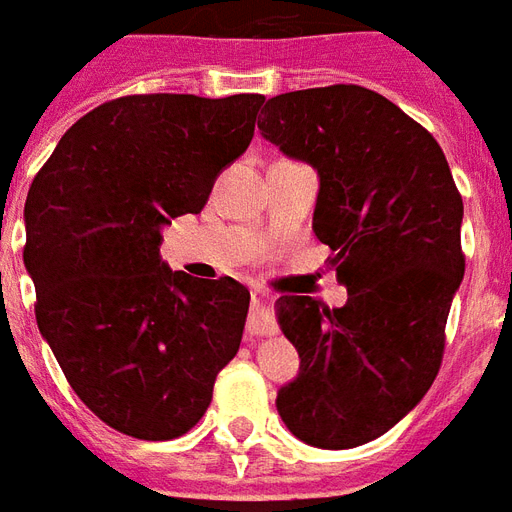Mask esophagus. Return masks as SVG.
<instances>
[{"label": "esophagus", "instance_id": "1", "mask_svg": "<svg viewBox=\"0 0 512 512\" xmlns=\"http://www.w3.org/2000/svg\"><path fill=\"white\" fill-rule=\"evenodd\" d=\"M276 331L271 312H268V295L252 293V309H249V320H246V333L249 336H271Z\"/></svg>", "mask_w": 512, "mask_h": 512}]
</instances>
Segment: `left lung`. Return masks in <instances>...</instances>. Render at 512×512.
<instances>
[{
	"mask_svg": "<svg viewBox=\"0 0 512 512\" xmlns=\"http://www.w3.org/2000/svg\"><path fill=\"white\" fill-rule=\"evenodd\" d=\"M263 138L320 176L314 236L347 304L282 295V333L301 372L276 396L306 445L358 448L382 437L437 377L445 323L464 279V203L429 130L355 83L276 94Z\"/></svg>",
	"mask_w": 512,
	"mask_h": 512,
	"instance_id": "1",
	"label": "left lung"
}]
</instances>
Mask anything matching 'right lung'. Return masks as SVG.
<instances>
[{"label": "right lung", "mask_w": 512, "mask_h": 512, "mask_svg": "<svg viewBox=\"0 0 512 512\" xmlns=\"http://www.w3.org/2000/svg\"><path fill=\"white\" fill-rule=\"evenodd\" d=\"M263 94H130L64 132L26 195L34 317L70 388L111 429L176 439L233 361L249 290L160 257L162 227L200 214L255 135Z\"/></svg>", "instance_id": "add662e5"}]
</instances>
